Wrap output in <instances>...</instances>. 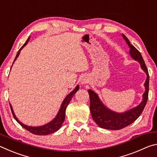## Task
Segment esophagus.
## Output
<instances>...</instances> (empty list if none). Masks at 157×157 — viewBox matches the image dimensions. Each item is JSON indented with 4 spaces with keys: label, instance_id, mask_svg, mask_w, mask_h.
<instances>
[{
    "label": "esophagus",
    "instance_id": "esophagus-1",
    "mask_svg": "<svg viewBox=\"0 0 157 157\" xmlns=\"http://www.w3.org/2000/svg\"><path fill=\"white\" fill-rule=\"evenodd\" d=\"M89 82V79L86 78V77H83V78H82L81 80H80V84L82 85H84L87 84Z\"/></svg>",
    "mask_w": 157,
    "mask_h": 157
}]
</instances>
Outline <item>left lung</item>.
<instances>
[{
	"label": "left lung",
	"mask_w": 157,
	"mask_h": 157,
	"mask_svg": "<svg viewBox=\"0 0 157 157\" xmlns=\"http://www.w3.org/2000/svg\"><path fill=\"white\" fill-rule=\"evenodd\" d=\"M124 40L129 48V55L135 61L139 62L140 68L145 73L147 78L145 82L144 86L145 91L143 94V100L139 105L130 109L124 112L119 113L112 111L103 104L98 95L91 89H89L88 92L90 98V111L94 121L101 128L118 130L129 125L134 122L140 116L147 103L149 92V74L140 52L133 45L130 44L129 39L122 34Z\"/></svg>",
	"instance_id": "left-lung-1"
}]
</instances>
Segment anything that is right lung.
<instances>
[{
  "label": "right lung",
  "instance_id": "right-lung-1",
  "mask_svg": "<svg viewBox=\"0 0 157 157\" xmlns=\"http://www.w3.org/2000/svg\"><path fill=\"white\" fill-rule=\"evenodd\" d=\"M30 36H29L28 40L26 41L25 43L23 44V46L21 47V48L19 49V50L18 51L17 54V56H16L13 63H14L16 60H17V59L18 57V55H19V54H20L21 50H22L23 48H24L26 46V45H27V44L28 43L29 40H30ZM79 89V85H77L75 88L74 89L73 91L70 93V94H68L67 95H66V97L64 98V100H63L62 105H61V107L59 108V111H58V113L56 115V116H55V118H53V120H52L51 121H50L49 123L44 124V125L38 126V127H33V126L26 125V124L22 123L17 118V116H16L15 113L14 112V110H13L12 105L10 104V108H11L12 115H13V116H14L15 120L18 122V124H20L23 127V128L27 129L28 131H29L31 133H33V134H36V135H48V134H52V133H54L55 132H57V130H59L60 129V127H62L63 121H64V120H65V113H66V107H67V106L69 104V102H70V101L71 100V99H72V98L74 96V95L75 94V93L78 91Z\"/></svg>",
  "mask_w": 157,
  "mask_h": 157
}]
</instances>
